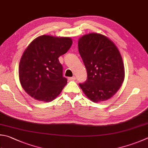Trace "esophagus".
I'll list each match as a JSON object with an SVG mask.
<instances>
[{"mask_svg": "<svg viewBox=\"0 0 148 148\" xmlns=\"http://www.w3.org/2000/svg\"><path fill=\"white\" fill-rule=\"evenodd\" d=\"M75 79H76V77H75V76L72 77H69V78H68V80H75Z\"/></svg>", "mask_w": 148, "mask_h": 148, "instance_id": "obj_1", "label": "esophagus"}]
</instances>
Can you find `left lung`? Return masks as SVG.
I'll list each match as a JSON object with an SVG mask.
<instances>
[{
    "label": "left lung",
    "instance_id": "8db88e82",
    "mask_svg": "<svg viewBox=\"0 0 148 148\" xmlns=\"http://www.w3.org/2000/svg\"><path fill=\"white\" fill-rule=\"evenodd\" d=\"M79 51L87 70V80L79 83L92 101H104L113 97L124 79L123 61L118 48L104 35L90 33L78 42Z\"/></svg>",
    "mask_w": 148,
    "mask_h": 148
}]
</instances>
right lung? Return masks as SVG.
Wrapping results in <instances>:
<instances>
[{"instance_id": "obj_1", "label": "right lung", "mask_w": 148, "mask_h": 148, "mask_svg": "<svg viewBox=\"0 0 148 148\" xmlns=\"http://www.w3.org/2000/svg\"><path fill=\"white\" fill-rule=\"evenodd\" d=\"M69 37L42 35L25 50L19 63V80L24 90L39 101L50 102L67 84L58 57L71 48Z\"/></svg>"}]
</instances>
